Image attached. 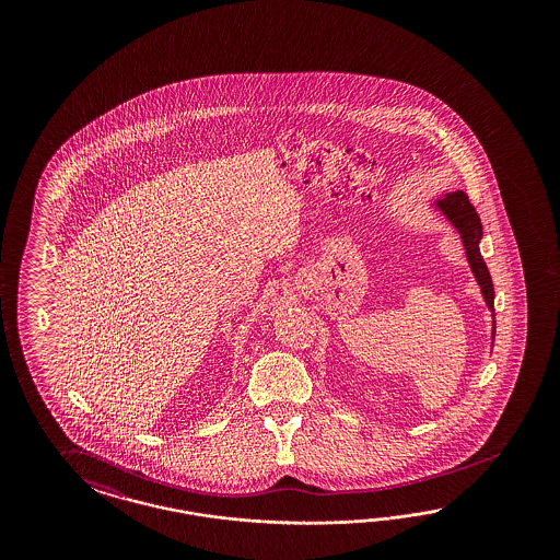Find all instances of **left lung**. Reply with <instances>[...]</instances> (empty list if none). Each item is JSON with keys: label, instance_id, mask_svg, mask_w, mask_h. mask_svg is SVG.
Returning <instances> with one entry per match:
<instances>
[{"label": "left lung", "instance_id": "left-lung-1", "mask_svg": "<svg viewBox=\"0 0 560 560\" xmlns=\"http://www.w3.org/2000/svg\"><path fill=\"white\" fill-rule=\"evenodd\" d=\"M431 207L435 211H440L441 215L450 221L459 234L464 253H466V260L470 265V271L475 275L485 304L491 310V340H494V289H492L491 272L487 269V262L482 260V255H480V240H482L480 218H478L475 207L470 205L464 190L445 192L438 199H433Z\"/></svg>", "mask_w": 560, "mask_h": 560}]
</instances>
